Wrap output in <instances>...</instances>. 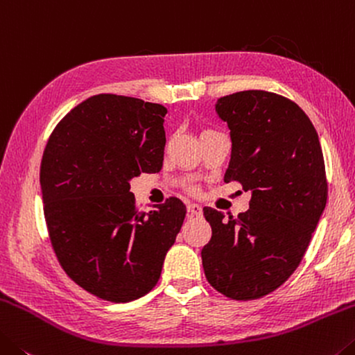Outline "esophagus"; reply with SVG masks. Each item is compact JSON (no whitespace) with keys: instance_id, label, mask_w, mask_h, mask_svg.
Segmentation results:
<instances>
[{"instance_id":"1","label":"esophagus","mask_w":355,"mask_h":355,"mask_svg":"<svg viewBox=\"0 0 355 355\" xmlns=\"http://www.w3.org/2000/svg\"><path fill=\"white\" fill-rule=\"evenodd\" d=\"M187 211H189L190 216H195V217H200L201 214H202V209L198 205H189L187 206Z\"/></svg>"}]
</instances>
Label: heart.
Instances as JSON below:
<instances>
[{
	"instance_id": "obj_1",
	"label": "heart",
	"mask_w": 355,
	"mask_h": 355,
	"mask_svg": "<svg viewBox=\"0 0 355 355\" xmlns=\"http://www.w3.org/2000/svg\"><path fill=\"white\" fill-rule=\"evenodd\" d=\"M205 132H206V130H205Z\"/></svg>"
}]
</instances>
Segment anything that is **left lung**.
<instances>
[{
	"label": "left lung",
	"mask_w": 355,
	"mask_h": 355,
	"mask_svg": "<svg viewBox=\"0 0 355 355\" xmlns=\"http://www.w3.org/2000/svg\"><path fill=\"white\" fill-rule=\"evenodd\" d=\"M216 110L232 141L225 182H239L252 198L247 212L228 220L202 209L212 228L202 267L226 297L261 299L297 269L327 202L321 143L304 110L275 92H234Z\"/></svg>",
	"instance_id": "8db88e82"
}]
</instances>
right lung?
Returning a JSON list of instances; mask_svg holds the SVG:
<instances>
[{"label":"right lung","mask_w":355,"mask_h":355,"mask_svg":"<svg viewBox=\"0 0 355 355\" xmlns=\"http://www.w3.org/2000/svg\"><path fill=\"white\" fill-rule=\"evenodd\" d=\"M166 108L97 94L72 108L46 141L40 164L44 216L64 272L98 299L124 304L148 294L185 217L170 196L138 211L129 181L160 171Z\"/></svg>","instance_id":"right-lung-1"}]
</instances>
